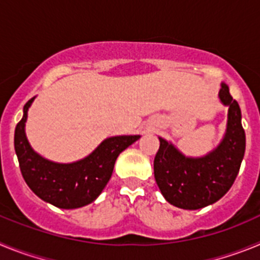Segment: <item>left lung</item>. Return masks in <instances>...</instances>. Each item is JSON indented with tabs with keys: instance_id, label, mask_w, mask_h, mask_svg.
<instances>
[{
	"instance_id": "left-lung-1",
	"label": "left lung",
	"mask_w": 260,
	"mask_h": 260,
	"mask_svg": "<svg viewBox=\"0 0 260 260\" xmlns=\"http://www.w3.org/2000/svg\"><path fill=\"white\" fill-rule=\"evenodd\" d=\"M220 102L229 107L222 141L206 156L187 157L172 143L158 138L160 148L153 160V173L167 202L183 210H199L222 198L233 185L242 162L246 135L241 109L228 86L221 83Z\"/></svg>"
}]
</instances>
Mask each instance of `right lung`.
Masks as SVG:
<instances>
[{
	"label": "right lung",
	"mask_w": 260,
	"mask_h": 260,
	"mask_svg": "<svg viewBox=\"0 0 260 260\" xmlns=\"http://www.w3.org/2000/svg\"><path fill=\"white\" fill-rule=\"evenodd\" d=\"M34 99L23 108V117L14 134V147L23 178L39 198L58 208L73 210L92 203L110 180L119 153L141 135L108 138L79 161L70 164L49 161L32 150L24 132L27 112Z\"/></svg>",
	"instance_id": "add662e5"
}]
</instances>
